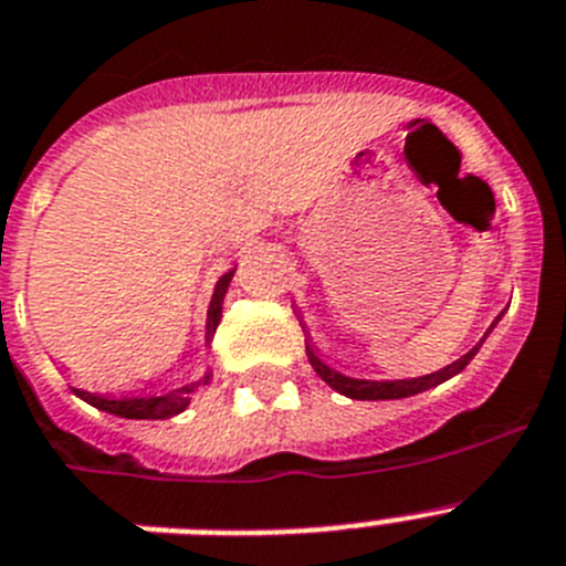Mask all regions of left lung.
<instances>
[{
	"mask_svg": "<svg viewBox=\"0 0 566 566\" xmlns=\"http://www.w3.org/2000/svg\"><path fill=\"white\" fill-rule=\"evenodd\" d=\"M495 326V323H492ZM490 335V332H486ZM484 343V340H481ZM481 343L478 346H472L470 352L463 357H458L455 364L443 366L441 371H432V375H423V378H412V380H355V378H346V375H340V371H335L332 366H326L321 360V357L315 355V352L308 349V360H312V366H315V371L321 375L326 384L335 389V392L346 395V398H355V400H395V398H409V395H418V392H427V389H432V386L443 384V380H449L452 375H458V371L463 369V366L470 364L472 357H475V352L481 349Z\"/></svg>",
	"mask_w": 566,
	"mask_h": 566,
	"instance_id": "left-lung-1",
	"label": "left lung"
}]
</instances>
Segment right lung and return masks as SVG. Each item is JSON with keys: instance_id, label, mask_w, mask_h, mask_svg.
<instances>
[{"instance_id": "add662e5", "label": "right lung", "mask_w": 566, "mask_h": 566, "mask_svg": "<svg viewBox=\"0 0 566 566\" xmlns=\"http://www.w3.org/2000/svg\"><path fill=\"white\" fill-rule=\"evenodd\" d=\"M231 277L234 272L223 274V277L217 280L214 297H211L209 306V337L214 335L217 326H220V317H223V297L226 289H229ZM209 380V375H206ZM82 400H88L91 407L103 409V412L119 415V418H137V421H159V418H171V415L182 412L188 407V392H191V386L180 389V392L163 395V398H125V400H108V398H96L91 392H82V389H74Z\"/></svg>"}]
</instances>
